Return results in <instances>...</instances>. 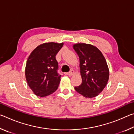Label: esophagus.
<instances>
[{"label": "esophagus", "mask_w": 134, "mask_h": 134, "mask_svg": "<svg viewBox=\"0 0 134 134\" xmlns=\"http://www.w3.org/2000/svg\"><path fill=\"white\" fill-rule=\"evenodd\" d=\"M74 73V70H71L69 72H66V73H65V74H67V75H69V76H71L72 75H73Z\"/></svg>", "instance_id": "esophagus-1"}]
</instances>
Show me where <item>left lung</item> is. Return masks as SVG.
<instances>
[{"instance_id": "left-lung-1", "label": "left lung", "mask_w": 134, "mask_h": 134, "mask_svg": "<svg viewBox=\"0 0 134 134\" xmlns=\"http://www.w3.org/2000/svg\"><path fill=\"white\" fill-rule=\"evenodd\" d=\"M73 48L79 55L82 78L81 85L74 89L85 97H96L105 87L109 76L105 58L98 48L90 44H77Z\"/></svg>"}]
</instances>
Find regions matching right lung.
Wrapping results in <instances>:
<instances>
[{"label":"right lung","instance_id":"add662e5","mask_svg":"<svg viewBox=\"0 0 134 134\" xmlns=\"http://www.w3.org/2000/svg\"><path fill=\"white\" fill-rule=\"evenodd\" d=\"M63 43H45L32 52L27 60L25 76L31 89L38 96L45 97L58 89L61 76L56 54Z\"/></svg>","mask_w":134,"mask_h":134}]
</instances>
